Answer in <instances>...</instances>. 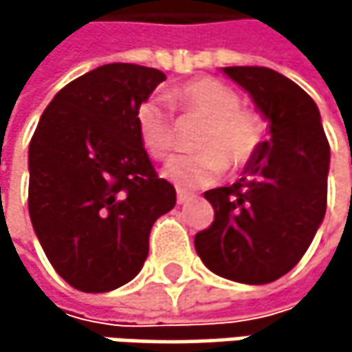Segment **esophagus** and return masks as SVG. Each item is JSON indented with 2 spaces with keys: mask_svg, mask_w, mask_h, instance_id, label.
Returning a JSON list of instances; mask_svg holds the SVG:
<instances>
[{
  "mask_svg": "<svg viewBox=\"0 0 352 352\" xmlns=\"http://www.w3.org/2000/svg\"><path fill=\"white\" fill-rule=\"evenodd\" d=\"M193 195L191 193H187V191H183V189H177V201L179 204H185V201H189Z\"/></svg>",
  "mask_w": 352,
  "mask_h": 352,
  "instance_id": "34e87169",
  "label": "esophagus"
}]
</instances>
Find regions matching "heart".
<instances>
[{"label":"heart","instance_id":"1","mask_svg":"<svg viewBox=\"0 0 352 352\" xmlns=\"http://www.w3.org/2000/svg\"><path fill=\"white\" fill-rule=\"evenodd\" d=\"M173 104L183 118H199L201 126L193 134L197 153L179 155L165 167V177L181 189H197L214 183L228 167H246L258 153L265 134V118L241 106L239 94L226 83L199 77L173 91ZM136 128L146 153L165 161L177 146V126L169 107L157 98L144 100L136 109Z\"/></svg>","mask_w":352,"mask_h":352}]
</instances>
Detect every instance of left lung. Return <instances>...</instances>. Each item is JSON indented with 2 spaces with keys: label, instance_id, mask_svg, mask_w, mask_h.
<instances>
[{
  "label": "left lung",
  "instance_id": "8db88e82",
  "mask_svg": "<svg viewBox=\"0 0 352 352\" xmlns=\"http://www.w3.org/2000/svg\"><path fill=\"white\" fill-rule=\"evenodd\" d=\"M269 120L243 177L206 191L214 222L195 234L204 265L220 277L263 285L292 271L326 214L330 146L314 100L267 67H224Z\"/></svg>",
  "mask_w": 352,
  "mask_h": 352
}]
</instances>
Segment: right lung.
<instances>
[{
  "label": "right lung",
  "instance_id": "add662e5",
  "mask_svg": "<svg viewBox=\"0 0 352 352\" xmlns=\"http://www.w3.org/2000/svg\"><path fill=\"white\" fill-rule=\"evenodd\" d=\"M167 77L132 63L65 85L40 116L28 151V210L54 271L85 294L138 275L151 228L175 206L136 128V109Z\"/></svg>",
  "mask_w": 352,
  "mask_h": 352
}]
</instances>
